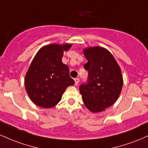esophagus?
I'll use <instances>...</instances> for the list:
<instances>
[{"label": "esophagus", "instance_id": "esophagus-1", "mask_svg": "<svg viewBox=\"0 0 148 148\" xmlns=\"http://www.w3.org/2000/svg\"><path fill=\"white\" fill-rule=\"evenodd\" d=\"M74 81H75V85L76 86H77L79 83V78H76V79H74Z\"/></svg>", "mask_w": 148, "mask_h": 148}]
</instances>
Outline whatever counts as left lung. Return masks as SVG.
<instances>
[{
	"mask_svg": "<svg viewBox=\"0 0 148 148\" xmlns=\"http://www.w3.org/2000/svg\"><path fill=\"white\" fill-rule=\"evenodd\" d=\"M84 53L88 60L87 82L79 86L85 106L92 112L104 111L115 102L121 92V70L113 55L102 47H90Z\"/></svg>",
	"mask_w": 148,
	"mask_h": 148,
	"instance_id": "8db88e82",
	"label": "left lung"
}]
</instances>
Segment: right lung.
<instances>
[{
	"instance_id": "add662e5",
	"label": "right lung",
	"mask_w": 148,
	"mask_h": 148,
	"mask_svg": "<svg viewBox=\"0 0 148 148\" xmlns=\"http://www.w3.org/2000/svg\"><path fill=\"white\" fill-rule=\"evenodd\" d=\"M71 45H50L37 52L26 73L25 87L30 99L42 108H52L60 101L66 88L75 82L68 66L62 63L63 51Z\"/></svg>"
}]
</instances>
